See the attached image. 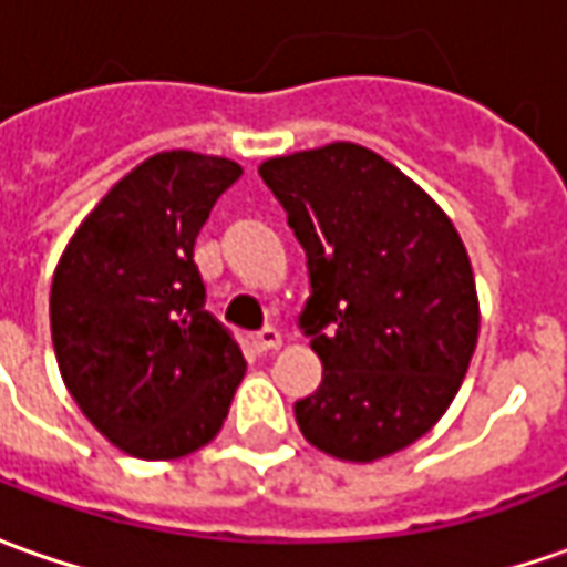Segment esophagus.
<instances>
[{
	"mask_svg": "<svg viewBox=\"0 0 567 567\" xmlns=\"http://www.w3.org/2000/svg\"><path fill=\"white\" fill-rule=\"evenodd\" d=\"M282 344V334L276 332V329H264V332H257L251 338V348L257 353H267V350H276Z\"/></svg>",
	"mask_w": 567,
	"mask_h": 567,
	"instance_id": "obj_1",
	"label": "esophagus"
}]
</instances>
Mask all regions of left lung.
<instances>
[{
    "instance_id": "obj_1",
    "label": "left lung",
    "mask_w": 567,
    "mask_h": 567,
    "mask_svg": "<svg viewBox=\"0 0 567 567\" xmlns=\"http://www.w3.org/2000/svg\"><path fill=\"white\" fill-rule=\"evenodd\" d=\"M310 269L300 329L322 381L295 403L300 434L375 462L429 434L477 344L475 272L453 219L381 154L353 142L260 164Z\"/></svg>"
}]
</instances>
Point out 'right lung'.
<instances>
[{"label":"right lung","instance_id":"right-lung-1","mask_svg":"<svg viewBox=\"0 0 567 567\" xmlns=\"http://www.w3.org/2000/svg\"><path fill=\"white\" fill-rule=\"evenodd\" d=\"M241 176L229 157L142 161L68 241L52 279V344L76 406L136 460H179L223 429L245 357L204 310L195 238Z\"/></svg>","mask_w":567,"mask_h":567}]
</instances>
